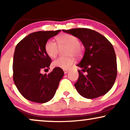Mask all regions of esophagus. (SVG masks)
<instances>
[{
    "label": "esophagus",
    "mask_w": 130,
    "mask_h": 130,
    "mask_svg": "<svg viewBox=\"0 0 130 130\" xmlns=\"http://www.w3.org/2000/svg\"><path fill=\"white\" fill-rule=\"evenodd\" d=\"M69 72V70H68V69H66V70H64V74H67Z\"/></svg>",
    "instance_id": "1"
}]
</instances>
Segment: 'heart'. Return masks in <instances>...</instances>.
<instances>
[{
	"mask_svg": "<svg viewBox=\"0 0 130 130\" xmlns=\"http://www.w3.org/2000/svg\"><path fill=\"white\" fill-rule=\"evenodd\" d=\"M57 43L52 40L47 41L45 45V51L47 56L50 58H55L58 52V47H65L64 54L66 57H58L52 62L54 67L62 69H68L74 63L73 55L76 57L81 56L82 48L80 45L79 38L74 35L64 34L58 37L56 39Z\"/></svg>",
	"mask_w": 130,
	"mask_h": 130,
	"instance_id": "1",
	"label": "heart"
}]
</instances>
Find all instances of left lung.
I'll return each instance as SVG.
<instances>
[{"instance_id":"obj_1","label":"left lung","mask_w":130,"mask_h":130,"mask_svg":"<svg viewBox=\"0 0 130 130\" xmlns=\"http://www.w3.org/2000/svg\"><path fill=\"white\" fill-rule=\"evenodd\" d=\"M63 31L77 37L85 48L82 60L77 65L82 69L78 70L79 78L74 83L78 93L87 99L104 95L113 86L117 75L116 55L112 45L101 34L88 28Z\"/></svg>"}]
</instances>
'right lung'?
Masks as SVG:
<instances>
[{"instance_id": "obj_1", "label": "right lung", "mask_w": 130, "mask_h": 130, "mask_svg": "<svg viewBox=\"0 0 130 130\" xmlns=\"http://www.w3.org/2000/svg\"><path fill=\"white\" fill-rule=\"evenodd\" d=\"M60 31L31 33L16 46L13 60L14 83L21 95L32 102L43 104L50 101L63 77V70L58 67L48 74L41 73L48 70L51 62L45 53V43Z\"/></svg>"}]
</instances>
